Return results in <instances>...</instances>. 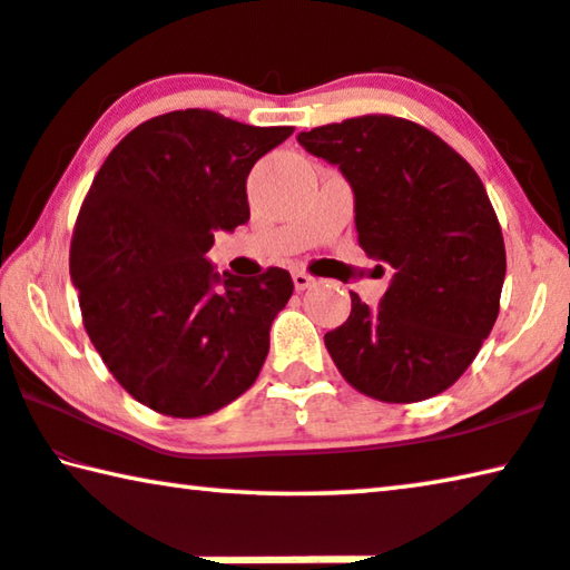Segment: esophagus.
I'll return each mask as SVG.
<instances>
[{
  "mask_svg": "<svg viewBox=\"0 0 570 570\" xmlns=\"http://www.w3.org/2000/svg\"><path fill=\"white\" fill-rule=\"evenodd\" d=\"M315 283V279L308 275V273H303V269H295L293 273V285H295V291H308V287Z\"/></svg>",
  "mask_w": 570,
  "mask_h": 570,
  "instance_id": "obj_1",
  "label": "esophagus"
}]
</instances>
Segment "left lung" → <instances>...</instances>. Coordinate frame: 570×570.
Segmentation results:
<instances>
[{"mask_svg": "<svg viewBox=\"0 0 570 570\" xmlns=\"http://www.w3.org/2000/svg\"><path fill=\"white\" fill-rule=\"evenodd\" d=\"M297 142L344 175L358 247L392 273L380 308L352 293V315L323 336L338 372L382 402L449 390L494 326L507 273L479 175L441 137L400 117L346 119Z\"/></svg>", "mask_w": 570, "mask_h": 570, "instance_id": "left-lung-1", "label": "left lung"}]
</instances>
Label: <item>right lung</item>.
Segmentation results:
<instances>
[{
	"label": "right lung",
	"instance_id": "1",
	"mask_svg": "<svg viewBox=\"0 0 570 570\" xmlns=\"http://www.w3.org/2000/svg\"><path fill=\"white\" fill-rule=\"evenodd\" d=\"M291 135L170 111L132 129L96 173L71 242L83 326L121 387L157 413H216L265 364L291 273L218 275L206 252L216 232L249 222L247 175Z\"/></svg>",
	"mask_w": 570,
	"mask_h": 570
}]
</instances>
